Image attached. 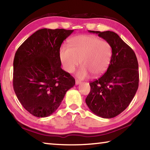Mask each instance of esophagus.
<instances>
[{
  "instance_id": "esophagus-1",
  "label": "esophagus",
  "mask_w": 150,
  "mask_h": 150,
  "mask_svg": "<svg viewBox=\"0 0 150 150\" xmlns=\"http://www.w3.org/2000/svg\"><path fill=\"white\" fill-rule=\"evenodd\" d=\"M81 82L80 81H79V80H75V84L76 85H79V84H80Z\"/></svg>"
}]
</instances>
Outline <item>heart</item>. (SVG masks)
<instances>
[{"instance_id": "b5f03b06", "label": "heart", "mask_w": 150, "mask_h": 150, "mask_svg": "<svg viewBox=\"0 0 150 150\" xmlns=\"http://www.w3.org/2000/svg\"><path fill=\"white\" fill-rule=\"evenodd\" d=\"M69 47L63 45L59 50V59L63 69L67 73L74 71L78 65H82L77 77L84 79L90 73L99 76L108 69L112 57V47L109 43L95 35H81L71 38Z\"/></svg>"}]
</instances>
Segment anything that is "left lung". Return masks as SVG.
Wrapping results in <instances>:
<instances>
[{"label":"left lung","instance_id":"1","mask_svg":"<svg viewBox=\"0 0 150 150\" xmlns=\"http://www.w3.org/2000/svg\"><path fill=\"white\" fill-rule=\"evenodd\" d=\"M107 41L112 47L110 63L102 77L90 82L91 91L85 99L94 114L112 118L128 107L138 88V62L133 50L111 31H91Z\"/></svg>","mask_w":150,"mask_h":150}]
</instances>
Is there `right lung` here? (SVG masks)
Masks as SVG:
<instances>
[{"instance_id":"1","label":"right lung","mask_w":150,"mask_h":150,"mask_svg":"<svg viewBox=\"0 0 150 150\" xmlns=\"http://www.w3.org/2000/svg\"><path fill=\"white\" fill-rule=\"evenodd\" d=\"M73 30H38L17 50L13 62V87L31 115L47 117L59 107L75 79L61 67V45Z\"/></svg>"}]
</instances>
